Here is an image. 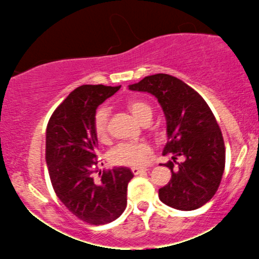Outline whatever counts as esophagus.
<instances>
[{"instance_id": "esophagus-1", "label": "esophagus", "mask_w": 259, "mask_h": 259, "mask_svg": "<svg viewBox=\"0 0 259 259\" xmlns=\"http://www.w3.org/2000/svg\"><path fill=\"white\" fill-rule=\"evenodd\" d=\"M146 170H147V169H145V168H138V167L132 168V171H133L134 175H138L140 173H145Z\"/></svg>"}]
</instances>
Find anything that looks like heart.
I'll use <instances>...</instances> for the list:
<instances>
[{
    "label": "heart",
    "instance_id": "1",
    "mask_svg": "<svg viewBox=\"0 0 259 259\" xmlns=\"http://www.w3.org/2000/svg\"><path fill=\"white\" fill-rule=\"evenodd\" d=\"M130 113L142 124L150 121L152 118V107L146 101L132 99L126 102ZM109 111L107 107H100L94 114L92 127L95 135L100 141H106L109 133ZM152 148L147 142H121L117 145L109 153L112 164L119 167H141L147 162Z\"/></svg>",
    "mask_w": 259,
    "mask_h": 259
}]
</instances>
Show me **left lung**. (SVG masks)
I'll use <instances>...</instances> for the list:
<instances>
[{"label": "left lung", "instance_id": "8db88e82", "mask_svg": "<svg viewBox=\"0 0 259 259\" xmlns=\"http://www.w3.org/2000/svg\"><path fill=\"white\" fill-rule=\"evenodd\" d=\"M129 89L154 95L167 118L163 154L173 158L165 164L171 179L159 189V200L180 210L206 204L215 195L225 168L224 140L209 106L197 91L168 74L146 76Z\"/></svg>", "mask_w": 259, "mask_h": 259}]
</instances>
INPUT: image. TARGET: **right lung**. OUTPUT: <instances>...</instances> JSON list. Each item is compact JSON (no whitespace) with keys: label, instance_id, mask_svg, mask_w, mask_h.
Here are the masks:
<instances>
[{"label":"right lung","instance_id":"obj_1","mask_svg":"<svg viewBox=\"0 0 259 259\" xmlns=\"http://www.w3.org/2000/svg\"><path fill=\"white\" fill-rule=\"evenodd\" d=\"M120 86L82 85L52 113L46 130V163L57 197L80 221L103 225L119 218L126 208L129 168L99 169L97 136L92 127L96 108Z\"/></svg>","mask_w":259,"mask_h":259}]
</instances>
